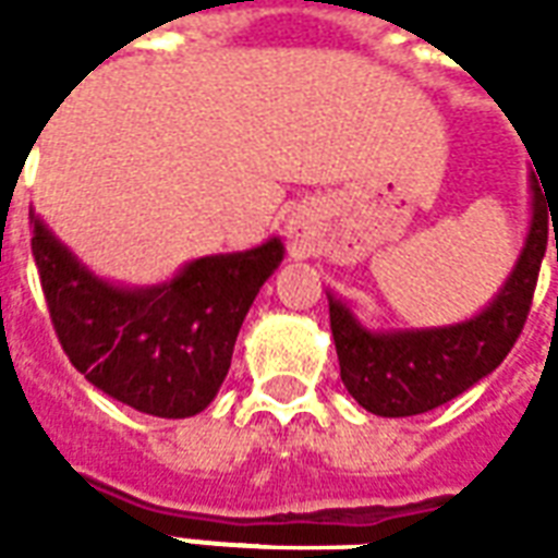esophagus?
<instances>
[{"label": "esophagus", "instance_id": "esophagus-1", "mask_svg": "<svg viewBox=\"0 0 558 558\" xmlns=\"http://www.w3.org/2000/svg\"><path fill=\"white\" fill-rule=\"evenodd\" d=\"M287 232H290L295 242H302V239H307V223H304L302 218H292L290 223H287Z\"/></svg>", "mask_w": 558, "mask_h": 558}]
</instances>
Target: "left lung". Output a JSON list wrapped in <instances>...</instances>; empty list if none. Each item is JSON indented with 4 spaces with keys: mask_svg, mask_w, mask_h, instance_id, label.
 Wrapping results in <instances>:
<instances>
[{
    "mask_svg": "<svg viewBox=\"0 0 558 558\" xmlns=\"http://www.w3.org/2000/svg\"><path fill=\"white\" fill-rule=\"evenodd\" d=\"M532 220L514 271L493 302L466 323L410 331H371L335 295H328V319L338 347L340 379L352 398L374 415L407 418L442 407L478 379L493 374L526 326L541 259L547 251V227L556 218L532 175ZM551 211L547 213L546 208ZM558 263V242H556Z\"/></svg>",
    "mask_w": 558,
    "mask_h": 558,
    "instance_id": "8db88e82",
    "label": "left lung"
}]
</instances>
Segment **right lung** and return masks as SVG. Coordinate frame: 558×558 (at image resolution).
Here are the masks:
<instances>
[{"mask_svg": "<svg viewBox=\"0 0 558 558\" xmlns=\"http://www.w3.org/2000/svg\"><path fill=\"white\" fill-rule=\"evenodd\" d=\"M29 223L50 319L80 374L146 415L206 410L256 292L283 259V242L199 256L167 283L131 290L92 275L32 208Z\"/></svg>", "mask_w": 558, "mask_h": 558, "instance_id": "1", "label": "right lung"}]
</instances>
